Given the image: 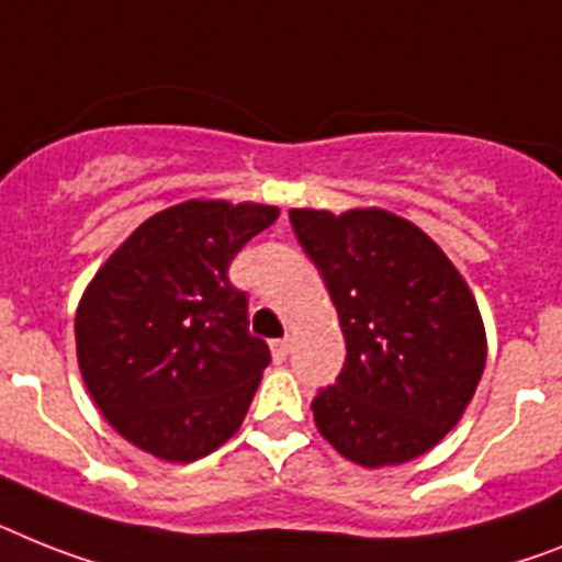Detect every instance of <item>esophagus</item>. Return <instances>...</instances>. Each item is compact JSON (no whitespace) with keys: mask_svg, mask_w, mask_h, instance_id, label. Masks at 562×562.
<instances>
[{"mask_svg":"<svg viewBox=\"0 0 562 562\" xmlns=\"http://www.w3.org/2000/svg\"><path fill=\"white\" fill-rule=\"evenodd\" d=\"M286 356H290V338H278V341H272V359L281 364V361H286Z\"/></svg>","mask_w":562,"mask_h":562,"instance_id":"34e87169","label":"esophagus"}]
</instances>
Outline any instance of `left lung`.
<instances>
[{
    "label": "left lung",
    "instance_id": "obj_1",
    "mask_svg": "<svg viewBox=\"0 0 562 562\" xmlns=\"http://www.w3.org/2000/svg\"><path fill=\"white\" fill-rule=\"evenodd\" d=\"M338 310L347 359L313 398L315 425L356 465H402L462 419L485 368V327L448 255L384 209H290Z\"/></svg>",
    "mask_w": 562,
    "mask_h": 562
}]
</instances>
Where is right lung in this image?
Wrapping results in <instances>:
<instances>
[{
  "label": "right lung",
  "instance_id": "obj_1",
  "mask_svg": "<svg viewBox=\"0 0 562 562\" xmlns=\"http://www.w3.org/2000/svg\"><path fill=\"white\" fill-rule=\"evenodd\" d=\"M263 203L187 201L140 224L82 292V382L120 437L166 462L206 457L240 428L270 347L249 333L232 258L276 224Z\"/></svg>",
  "mask_w": 562,
  "mask_h": 562
}]
</instances>
